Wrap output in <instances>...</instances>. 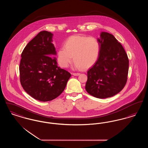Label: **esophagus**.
I'll list each match as a JSON object with an SVG mask.
<instances>
[{"mask_svg":"<svg viewBox=\"0 0 148 148\" xmlns=\"http://www.w3.org/2000/svg\"><path fill=\"white\" fill-rule=\"evenodd\" d=\"M72 74L74 76H78L80 74V73H72Z\"/></svg>","mask_w":148,"mask_h":148,"instance_id":"34e87169","label":"esophagus"}]
</instances>
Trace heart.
Returning a JSON list of instances; mask_svg holds the SVG:
<instances>
[{"mask_svg":"<svg viewBox=\"0 0 148 148\" xmlns=\"http://www.w3.org/2000/svg\"><path fill=\"white\" fill-rule=\"evenodd\" d=\"M63 46L58 50L57 53L58 63L63 68L69 66L73 57L75 68H89L98 59L100 45L94 37L72 35L65 40Z\"/></svg>","mask_w":148,"mask_h":148,"instance_id":"b5f03b06","label":"heart"}]
</instances>
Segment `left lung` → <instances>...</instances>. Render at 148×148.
Here are the masks:
<instances>
[{
    "instance_id": "1",
    "label": "left lung",
    "mask_w": 148,
    "mask_h": 148,
    "mask_svg": "<svg viewBox=\"0 0 148 148\" xmlns=\"http://www.w3.org/2000/svg\"><path fill=\"white\" fill-rule=\"evenodd\" d=\"M98 59L87 72L86 92L97 98H110L124 88L127 79L129 59L114 35L101 33Z\"/></svg>"
}]
</instances>
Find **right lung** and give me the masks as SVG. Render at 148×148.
I'll use <instances>...</instances> for the list:
<instances>
[{
    "mask_svg": "<svg viewBox=\"0 0 148 148\" xmlns=\"http://www.w3.org/2000/svg\"><path fill=\"white\" fill-rule=\"evenodd\" d=\"M53 34L39 33L28 42L21 53L20 82L24 90L36 100L48 101L64 91L71 74L58 66L51 42Z\"/></svg>",
    "mask_w": 148,
    "mask_h": 148,
    "instance_id": "add662e5",
    "label": "right lung"
}]
</instances>
